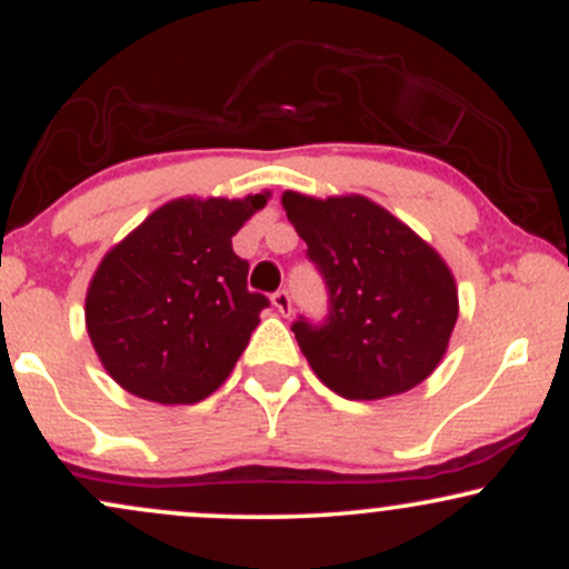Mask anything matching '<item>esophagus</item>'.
Returning <instances> with one entry per match:
<instances>
[{
  "instance_id": "1",
  "label": "esophagus",
  "mask_w": 569,
  "mask_h": 569,
  "mask_svg": "<svg viewBox=\"0 0 569 569\" xmlns=\"http://www.w3.org/2000/svg\"><path fill=\"white\" fill-rule=\"evenodd\" d=\"M272 305H276V310L280 312V316H291V297L286 289L272 293Z\"/></svg>"
}]
</instances>
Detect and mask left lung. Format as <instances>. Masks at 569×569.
<instances>
[{
	"instance_id": "left-lung-1",
	"label": "left lung",
	"mask_w": 569,
	"mask_h": 569,
	"mask_svg": "<svg viewBox=\"0 0 569 569\" xmlns=\"http://www.w3.org/2000/svg\"><path fill=\"white\" fill-rule=\"evenodd\" d=\"M286 217L321 272L329 312L291 331L326 388L356 401L388 398L439 367L457 321L449 267L403 221L361 194H283Z\"/></svg>"
}]
</instances>
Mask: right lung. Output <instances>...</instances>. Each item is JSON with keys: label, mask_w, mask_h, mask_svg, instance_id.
<instances>
[{"label": "right lung", "mask_w": 569, "mask_h": 569, "mask_svg": "<svg viewBox=\"0 0 569 569\" xmlns=\"http://www.w3.org/2000/svg\"><path fill=\"white\" fill-rule=\"evenodd\" d=\"M264 202L267 194L171 200L103 257L84 323L103 369L128 393L194 403L230 377L270 305L248 291L232 234Z\"/></svg>", "instance_id": "1"}]
</instances>
